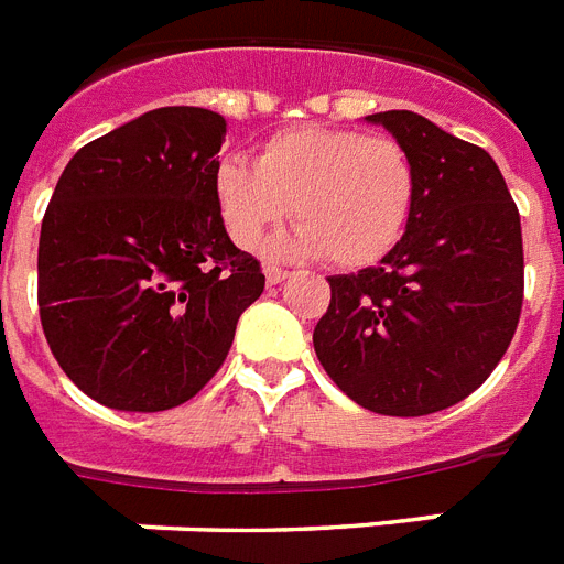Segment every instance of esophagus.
<instances>
[{
	"instance_id": "esophagus-1",
	"label": "esophagus",
	"mask_w": 564,
	"mask_h": 564,
	"mask_svg": "<svg viewBox=\"0 0 564 564\" xmlns=\"http://www.w3.org/2000/svg\"><path fill=\"white\" fill-rule=\"evenodd\" d=\"M264 279H268V285H279V282H285L288 279V270L276 268V264H268V268H264Z\"/></svg>"
}]
</instances>
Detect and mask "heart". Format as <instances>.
<instances>
[{"label": "heart", "instance_id": "b5f03b06", "mask_svg": "<svg viewBox=\"0 0 564 564\" xmlns=\"http://www.w3.org/2000/svg\"><path fill=\"white\" fill-rule=\"evenodd\" d=\"M215 200L229 238L245 250L294 212L300 227L273 253L369 268L402 241L416 204V165L393 137L294 128L270 137L253 165L220 162Z\"/></svg>", "mask_w": 564, "mask_h": 564}]
</instances>
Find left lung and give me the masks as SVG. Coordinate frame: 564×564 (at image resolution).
I'll return each instance as SVG.
<instances>
[{
	"instance_id": "obj_1",
	"label": "left lung",
	"mask_w": 564,
	"mask_h": 564,
	"mask_svg": "<svg viewBox=\"0 0 564 564\" xmlns=\"http://www.w3.org/2000/svg\"><path fill=\"white\" fill-rule=\"evenodd\" d=\"M367 121L410 151L416 204L381 264L328 276L332 303L314 328V352L360 408L427 416L475 393L516 335L521 218L484 148L410 110Z\"/></svg>"
}]
</instances>
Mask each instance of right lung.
I'll use <instances>...</instances> for the list:
<instances>
[{
  "instance_id": "right-lung-1",
  "label": "right lung",
  "mask_w": 564,
  "mask_h": 564,
  "mask_svg": "<svg viewBox=\"0 0 564 564\" xmlns=\"http://www.w3.org/2000/svg\"><path fill=\"white\" fill-rule=\"evenodd\" d=\"M224 137L218 112L160 107L80 148L54 186L37 250L40 323L63 372L104 408L188 402L264 291L215 200Z\"/></svg>"
}]
</instances>
